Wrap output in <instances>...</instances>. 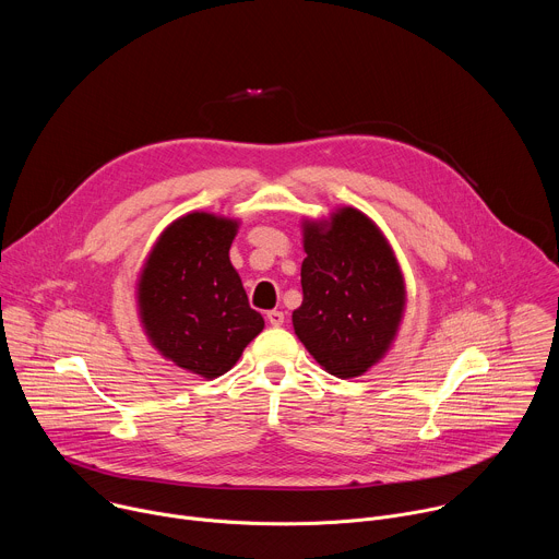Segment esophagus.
Listing matches in <instances>:
<instances>
[{
    "label": "esophagus",
    "mask_w": 559,
    "mask_h": 559,
    "mask_svg": "<svg viewBox=\"0 0 559 559\" xmlns=\"http://www.w3.org/2000/svg\"><path fill=\"white\" fill-rule=\"evenodd\" d=\"M267 323H270L272 328H281V325L285 323V313H283V311H278V309L267 311Z\"/></svg>",
    "instance_id": "1"
}]
</instances>
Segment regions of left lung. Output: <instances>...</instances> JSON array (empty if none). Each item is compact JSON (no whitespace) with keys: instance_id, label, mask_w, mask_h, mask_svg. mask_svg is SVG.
<instances>
[{"instance_id":"8db88e82","label":"left lung","mask_w":559,"mask_h":559,"mask_svg":"<svg viewBox=\"0 0 559 559\" xmlns=\"http://www.w3.org/2000/svg\"><path fill=\"white\" fill-rule=\"evenodd\" d=\"M302 248L294 332L332 376H362L401 328L407 302L401 265L378 225L356 207L305 221Z\"/></svg>"}]
</instances>
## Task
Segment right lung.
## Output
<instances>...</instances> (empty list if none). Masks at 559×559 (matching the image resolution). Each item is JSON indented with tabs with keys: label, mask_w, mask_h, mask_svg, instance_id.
I'll list each match as a JSON object with an SVG mask.
<instances>
[{
	"label": "right lung",
	"mask_w": 559,
	"mask_h": 559,
	"mask_svg": "<svg viewBox=\"0 0 559 559\" xmlns=\"http://www.w3.org/2000/svg\"><path fill=\"white\" fill-rule=\"evenodd\" d=\"M238 221L190 212L156 238L136 283L143 330L158 354L201 378L229 371L263 328L229 263Z\"/></svg>",
	"instance_id": "1"
}]
</instances>
